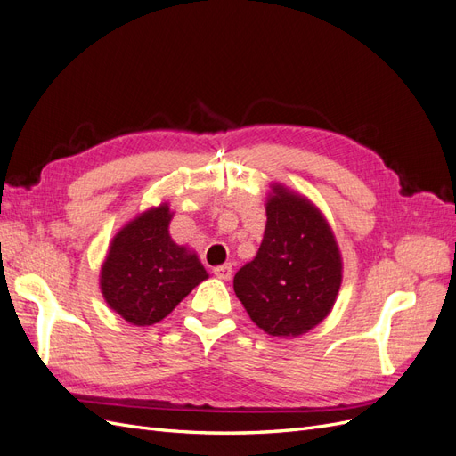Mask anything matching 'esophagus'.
I'll list each match as a JSON object with an SVG mask.
<instances>
[{
    "label": "esophagus",
    "mask_w": 456,
    "mask_h": 456,
    "mask_svg": "<svg viewBox=\"0 0 456 456\" xmlns=\"http://www.w3.org/2000/svg\"><path fill=\"white\" fill-rule=\"evenodd\" d=\"M213 273L216 275V278L228 281L232 278V265H223V266H216L213 268Z\"/></svg>",
    "instance_id": "esophagus-1"
}]
</instances>
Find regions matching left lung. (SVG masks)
Returning a JSON list of instances; mask_svg holds the SVG:
<instances>
[{"instance_id": "1", "label": "left lung", "mask_w": 456, "mask_h": 456, "mask_svg": "<svg viewBox=\"0 0 456 456\" xmlns=\"http://www.w3.org/2000/svg\"><path fill=\"white\" fill-rule=\"evenodd\" d=\"M266 230L256 256L233 275V291L251 320L272 337H298L333 308L342 260L333 230L317 207L281 184L266 201Z\"/></svg>"}]
</instances>
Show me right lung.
<instances>
[{
    "label": "right lung",
    "mask_w": 456,
    "mask_h": 456,
    "mask_svg": "<svg viewBox=\"0 0 456 456\" xmlns=\"http://www.w3.org/2000/svg\"><path fill=\"white\" fill-rule=\"evenodd\" d=\"M167 203L141 213L110 243L101 268L106 305L133 325H154L207 280L198 255L169 236Z\"/></svg>",
    "instance_id": "obj_1"
}]
</instances>
